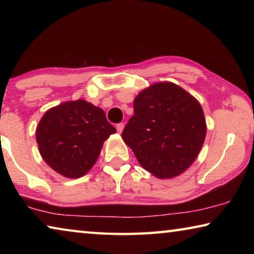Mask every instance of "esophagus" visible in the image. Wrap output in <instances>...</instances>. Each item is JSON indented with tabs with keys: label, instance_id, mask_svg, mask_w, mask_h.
<instances>
[{
	"label": "esophagus",
	"instance_id": "1",
	"mask_svg": "<svg viewBox=\"0 0 254 254\" xmlns=\"http://www.w3.org/2000/svg\"><path fill=\"white\" fill-rule=\"evenodd\" d=\"M123 128H124V123H119L117 126V130L119 133H121L123 131Z\"/></svg>",
	"mask_w": 254,
	"mask_h": 254
}]
</instances>
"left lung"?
<instances>
[{"instance_id": "left-lung-1", "label": "left lung", "mask_w": 254, "mask_h": 254, "mask_svg": "<svg viewBox=\"0 0 254 254\" xmlns=\"http://www.w3.org/2000/svg\"><path fill=\"white\" fill-rule=\"evenodd\" d=\"M134 114L122 137L145 170L174 178L198 156L206 135L204 112L196 98L173 83H158L133 102Z\"/></svg>"}]
</instances>
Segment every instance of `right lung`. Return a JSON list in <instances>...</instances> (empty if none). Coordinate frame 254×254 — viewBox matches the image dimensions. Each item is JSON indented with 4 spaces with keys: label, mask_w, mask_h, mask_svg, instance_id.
Listing matches in <instances>:
<instances>
[{
    "label": "right lung",
    "mask_w": 254,
    "mask_h": 254,
    "mask_svg": "<svg viewBox=\"0 0 254 254\" xmlns=\"http://www.w3.org/2000/svg\"><path fill=\"white\" fill-rule=\"evenodd\" d=\"M117 132L104 111L84 100L47 111L37 127L44 160L67 178H79L92 168L104 141Z\"/></svg>",
    "instance_id": "obj_1"
}]
</instances>
